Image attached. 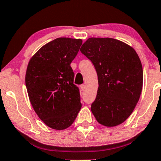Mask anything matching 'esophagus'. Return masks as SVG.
<instances>
[{
	"label": "esophagus",
	"mask_w": 161,
	"mask_h": 161,
	"mask_svg": "<svg viewBox=\"0 0 161 161\" xmlns=\"http://www.w3.org/2000/svg\"><path fill=\"white\" fill-rule=\"evenodd\" d=\"M80 88L82 89V91H84L85 88H86V86H85V85H81Z\"/></svg>",
	"instance_id": "34e87169"
}]
</instances>
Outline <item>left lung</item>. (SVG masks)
Listing matches in <instances>:
<instances>
[{
  "label": "left lung",
  "instance_id": "obj_1",
  "mask_svg": "<svg viewBox=\"0 0 161 161\" xmlns=\"http://www.w3.org/2000/svg\"><path fill=\"white\" fill-rule=\"evenodd\" d=\"M80 51L92 61L97 74L93 115L106 127L121 125L131 115L142 92L143 72L138 55L127 44L108 37L88 38Z\"/></svg>",
  "mask_w": 161,
  "mask_h": 161
}]
</instances>
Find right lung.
Wrapping results in <instances>:
<instances>
[{
  "mask_svg": "<svg viewBox=\"0 0 161 161\" xmlns=\"http://www.w3.org/2000/svg\"><path fill=\"white\" fill-rule=\"evenodd\" d=\"M82 43L81 39L57 38L29 61L25 75L29 100L38 117L52 129L69 127L82 107L70 67Z\"/></svg>",
  "mask_w": 161,
  "mask_h": 161,
  "instance_id": "add662e5",
  "label": "right lung"
}]
</instances>
